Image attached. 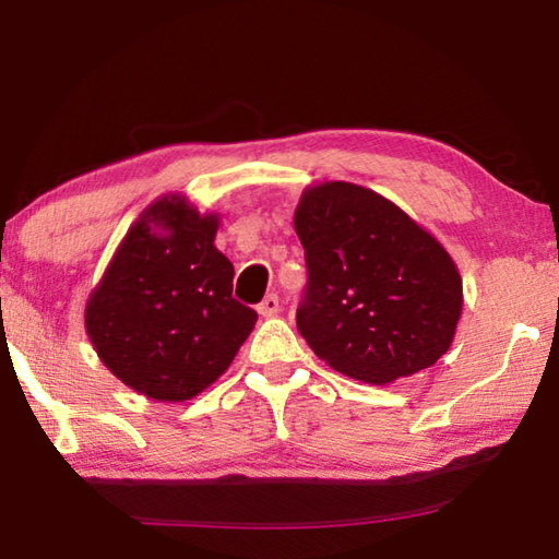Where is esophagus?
Returning <instances> with one entry per match:
<instances>
[{"label": "esophagus", "mask_w": 559, "mask_h": 559, "mask_svg": "<svg viewBox=\"0 0 559 559\" xmlns=\"http://www.w3.org/2000/svg\"><path fill=\"white\" fill-rule=\"evenodd\" d=\"M257 312H259L261 317H276V314L281 312V302H278V295H266V298L259 302V307H257Z\"/></svg>", "instance_id": "esophagus-1"}]
</instances>
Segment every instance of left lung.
<instances>
[{"instance_id": "left-lung-1", "label": "left lung", "mask_w": 559, "mask_h": 559, "mask_svg": "<svg viewBox=\"0 0 559 559\" xmlns=\"http://www.w3.org/2000/svg\"><path fill=\"white\" fill-rule=\"evenodd\" d=\"M293 223L310 276L298 331L319 360L382 386L451 348L463 307L459 266L394 201L324 180L305 187Z\"/></svg>"}]
</instances>
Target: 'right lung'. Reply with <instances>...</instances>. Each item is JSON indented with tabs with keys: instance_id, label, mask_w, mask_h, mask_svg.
Instances as JSON below:
<instances>
[{
	"instance_id": "obj_1",
	"label": "right lung",
	"mask_w": 559,
	"mask_h": 559,
	"mask_svg": "<svg viewBox=\"0 0 559 559\" xmlns=\"http://www.w3.org/2000/svg\"><path fill=\"white\" fill-rule=\"evenodd\" d=\"M221 213L180 192L139 213L83 312L100 362L136 394L182 403L228 370L257 324L233 300L235 269L218 252Z\"/></svg>"
}]
</instances>
